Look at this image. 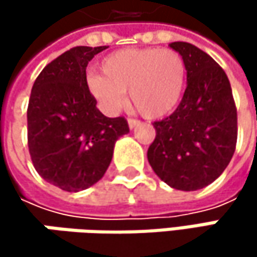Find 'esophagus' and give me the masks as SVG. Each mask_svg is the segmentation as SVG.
Listing matches in <instances>:
<instances>
[{"label": "esophagus", "mask_w": 257, "mask_h": 257, "mask_svg": "<svg viewBox=\"0 0 257 257\" xmlns=\"http://www.w3.org/2000/svg\"><path fill=\"white\" fill-rule=\"evenodd\" d=\"M128 125H129V128L134 129V128H137V126L140 125V122H138V120H135V119H129Z\"/></svg>", "instance_id": "obj_1"}]
</instances>
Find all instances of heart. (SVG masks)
Returning <instances> with one entry per match:
<instances>
[{
  "label": "heart",
  "mask_w": 257,
  "mask_h": 257,
  "mask_svg": "<svg viewBox=\"0 0 257 257\" xmlns=\"http://www.w3.org/2000/svg\"><path fill=\"white\" fill-rule=\"evenodd\" d=\"M102 74H90L87 89L107 114H116L126 102L149 119L170 114L180 102L186 84V64L171 49H122L105 56Z\"/></svg>",
  "instance_id": "1"
}]
</instances>
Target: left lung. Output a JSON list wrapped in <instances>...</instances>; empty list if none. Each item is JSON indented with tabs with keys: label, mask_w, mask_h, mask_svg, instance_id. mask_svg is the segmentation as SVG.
<instances>
[{
	"label": "left lung",
	"mask_w": 257,
	"mask_h": 257,
	"mask_svg": "<svg viewBox=\"0 0 257 257\" xmlns=\"http://www.w3.org/2000/svg\"><path fill=\"white\" fill-rule=\"evenodd\" d=\"M186 64L187 86L176 111L155 122L147 159L156 176L177 190L211 184L231 162L236 144V108L222 67L190 43L174 41Z\"/></svg>",
	"instance_id": "obj_1"
}]
</instances>
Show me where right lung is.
<instances>
[{"label":"right lung","instance_id":"right-lung-1","mask_svg":"<svg viewBox=\"0 0 257 257\" xmlns=\"http://www.w3.org/2000/svg\"><path fill=\"white\" fill-rule=\"evenodd\" d=\"M105 46H77L34 81L28 105V147L47 183L78 192L104 177L116 141L129 132L123 117H107L87 89L86 67Z\"/></svg>","mask_w":257,"mask_h":257}]
</instances>
